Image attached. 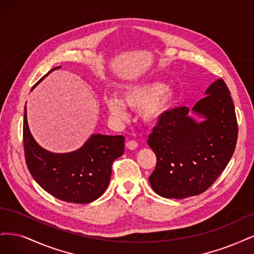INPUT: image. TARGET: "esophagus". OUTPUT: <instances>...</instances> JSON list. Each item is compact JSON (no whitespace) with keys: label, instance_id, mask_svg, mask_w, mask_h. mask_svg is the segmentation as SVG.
<instances>
[{"label":"esophagus","instance_id":"1","mask_svg":"<svg viewBox=\"0 0 254 254\" xmlns=\"http://www.w3.org/2000/svg\"><path fill=\"white\" fill-rule=\"evenodd\" d=\"M137 142L135 140H128L127 143H126V146L128 149V150H135L137 148Z\"/></svg>","mask_w":254,"mask_h":254}]
</instances>
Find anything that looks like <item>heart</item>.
Returning a JSON list of instances; mask_svg holds the SVG:
<instances>
[{
  "mask_svg": "<svg viewBox=\"0 0 254 254\" xmlns=\"http://www.w3.org/2000/svg\"><path fill=\"white\" fill-rule=\"evenodd\" d=\"M175 101V93L172 88L165 87L159 81L129 85L122 92V99L116 96L105 98V105L110 115L118 121L127 118V108L141 111V118L145 124L157 122L171 109Z\"/></svg>",
  "mask_w": 254,
  "mask_h": 254,
  "instance_id": "1",
  "label": "heart"
}]
</instances>
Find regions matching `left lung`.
<instances>
[{"instance_id": "1", "label": "left lung", "mask_w": 254, "mask_h": 254, "mask_svg": "<svg viewBox=\"0 0 254 254\" xmlns=\"http://www.w3.org/2000/svg\"><path fill=\"white\" fill-rule=\"evenodd\" d=\"M204 94L192 109L203 121H195L189 108L181 106L167 112L149 135L157 158L149 181L162 197L182 199L204 192L234 153L239 129L230 91L218 79Z\"/></svg>"}]
</instances>
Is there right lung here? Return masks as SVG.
<instances>
[{
	"label": "right lung",
	"instance_id": "add662e5",
	"mask_svg": "<svg viewBox=\"0 0 254 254\" xmlns=\"http://www.w3.org/2000/svg\"><path fill=\"white\" fill-rule=\"evenodd\" d=\"M23 143L27 168L38 185L54 197L73 203H88L100 197L110 184L113 161L125 151L124 136L93 134L76 151L63 154L48 152L37 143L30 133L26 106Z\"/></svg>",
	"mask_w": 254,
	"mask_h": 254
}]
</instances>
